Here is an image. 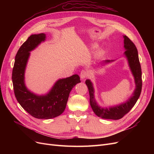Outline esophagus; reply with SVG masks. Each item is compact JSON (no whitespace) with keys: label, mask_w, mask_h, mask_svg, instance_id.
<instances>
[{"label":"esophagus","mask_w":154,"mask_h":154,"mask_svg":"<svg viewBox=\"0 0 154 154\" xmlns=\"http://www.w3.org/2000/svg\"><path fill=\"white\" fill-rule=\"evenodd\" d=\"M80 77L81 79H84L88 77V72L86 70H82L80 74Z\"/></svg>","instance_id":"esophagus-1"}]
</instances>
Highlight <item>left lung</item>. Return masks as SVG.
Listing matches in <instances>:
<instances>
[{
  "mask_svg": "<svg viewBox=\"0 0 154 154\" xmlns=\"http://www.w3.org/2000/svg\"><path fill=\"white\" fill-rule=\"evenodd\" d=\"M123 37L124 38V47L125 49L124 55L127 59L128 66L130 67L132 74L134 77L135 84V88L131 97L126 102L117 105L116 106L110 107L109 108H103L99 106L95 100L94 96V88L91 80L87 79L85 80V84L88 87L90 95L91 106L95 115L102 119L118 120L122 118L134 106L137 100L139 99L141 93L142 86V70L139 59L138 51H137L135 44L131 41L130 38L126 35H124ZM113 61L114 60H106L103 61L102 63L106 64Z\"/></svg>",
  "mask_w": 154,
  "mask_h": 154,
  "instance_id": "obj_1",
  "label": "left lung"
}]
</instances>
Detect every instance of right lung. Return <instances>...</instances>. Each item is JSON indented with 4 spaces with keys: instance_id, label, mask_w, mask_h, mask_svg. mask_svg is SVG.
<instances>
[{
    "instance_id": "1",
    "label": "right lung",
    "mask_w": 154,
    "mask_h": 154,
    "mask_svg": "<svg viewBox=\"0 0 154 154\" xmlns=\"http://www.w3.org/2000/svg\"><path fill=\"white\" fill-rule=\"evenodd\" d=\"M44 33L31 35L19 49L15 55L12 70V82L16 99L22 107L30 115L38 119H50L61 115L66 107L72 88L80 82L77 74L59 79L51 91L45 95H37L30 91L25 84V71L30 56L42 42Z\"/></svg>"
}]
</instances>
